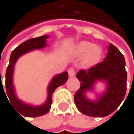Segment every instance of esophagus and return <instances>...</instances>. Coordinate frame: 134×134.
<instances>
[{
  "instance_id": "34e87169",
  "label": "esophagus",
  "mask_w": 134,
  "mask_h": 134,
  "mask_svg": "<svg viewBox=\"0 0 134 134\" xmlns=\"http://www.w3.org/2000/svg\"><path fill=\"white\" fill-rule=\"evenodd\" d=\"M68 74L70 77H73L75 76V70L74 68H70L68 70Z\"/></svg>"
}]
</instances>
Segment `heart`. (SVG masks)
<instances>
[{
  "label": "heart",
  "mask_w": 134,
  "mask_h": 134,
  "mask_svg": "<svg viewBox=\"0 0 134 134\" xmlns=\"http://www.w3.org/2000/svg\"><path fill=\"white\" fill-rule=\"evenodd\" d=\"M72 53L76 58H81L83 67H91L96 65L102 56V48L90 42L83 41L74 47Z\"/></svg>",
  "instance_id": "heart-1"
}]
</instances>
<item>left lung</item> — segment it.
I'll return each mask as SVG.
<instances>
[{"label": "left lung", "instance_id": "obj_1", "mask_svg": "<svg viewBox=\"0 0 134 134\" xmlns=\"http://www.w3.org/2000/svg\"><path fill=\"white\" fill-rule=\"evenodd\" d=\"M81 82L80 88L74 96L78 110L87 116L103 118L119 107L127 90V71L124 57L115 46L110 44L104 61L88 70H80L76 75ZM98 82L106 84V90L97 94L95 100L90 99L86 92L94 91Z\"/></svg>", "mask_w": 134, "mask_h": 134}]
</instances>
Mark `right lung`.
Segmentation results:
<instances>
[{
    "label": "right lung",
    "mask_w": 134,
    "mask_h": 134,
    "mask_svg": "<svg viewBox=\"0 0 134 134\" xmlns=\"http://www.w3.org/2000/svg\"><path fill=\"white\" fill-rule=\"evenodd\" d=\"M49 36H45L37 37L35 38H31L27 41L20 44L18 47H16L11 53L10 58V63L9 65L7 68L6 71V82L5 86L6 89L4 90L3 85V90H5L7 94L6 97L9 101L10 104H12L13 108H16V110L20 113V114L25 116V117H39L44 114H47L50 108H51V104H52V95L54 93V90L63 84L67 82L68 80V73L67 72H63L61 74L55 75L52 79L51 82L48 84V97L46 101L43 104L40 105H33L31 104H28L17 97L16 90L13 86V71H14V67L17 61V60L20 58L21 56L26 54L28 52L34 51L36 49H42L43 48H45L47 46V38ZM1 76V74H0ZM11 102L10 103L9 102Z\"/></svg>",
    "instance_id": "add662e5"
}]
</instances>
